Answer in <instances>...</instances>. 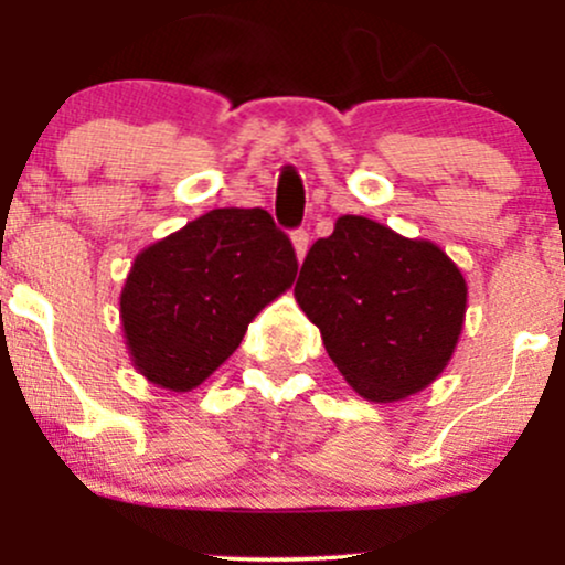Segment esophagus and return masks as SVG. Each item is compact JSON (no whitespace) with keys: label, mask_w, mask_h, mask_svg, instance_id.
I'll use <instances>...</instances> for the list:
<instances>
[{"label":"esophagus","mask_w":565,"mask_h":565,"mask_svg":"<svg viewBox=\"0 0 565 565\" xmlns=\"http://www.w3.org/2000/svg\"><path fill=\"white\" fill-rule=\"evenodd\" d=\"M291 244H295V252H297V260H302L305 252H308V244H310V236L305 228H297L291 231Z\"/></svg>","instance_id":"obj_1"}]
</instances>
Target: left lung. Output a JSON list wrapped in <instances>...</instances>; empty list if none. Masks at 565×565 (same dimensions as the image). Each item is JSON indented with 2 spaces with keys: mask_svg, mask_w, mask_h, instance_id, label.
I'll return each instance as SVG.
<instances>
[{
  "mask_svg": "<svg viewBox=\"0 0 565 565\" xmlns=\"http://www.w3.org/2000/svg\"><path fill=\"white\" fill-rule=\"evenodd\" d=\"M295 297L350 387L398 401L449 364L468 287L436 244L345 215L308 249Z\"/></svg>",
  "mask_w": 565,
  "mask_h": 565,
  "instance_id": "8db88e82",
  "label": "left lung"
}]
</instances>
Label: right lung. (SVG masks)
I'll return each instance as SVG.
<instances>
[{"label":"right lung","mask_w":565,"mask_h":565,"mask_svg":"<svg viewBox=\"0 0 565 565\" xmlns=\"http://www.w3.org/2000/svg\"><path fill=\"white\" fill-rule=\"evenodd\" d=\"M295 276V246L268 212H206L129 270L121 323L135 366L167 391L201 385Z\"/></svg>","instance_id":"right-lung-1"}]
</instances>
